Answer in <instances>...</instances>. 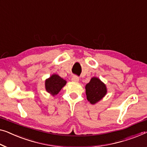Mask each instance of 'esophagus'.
I'll return each instance as SVG.
<instances>
[{"mask_svg": "<svg viewBox=\"0 0 147 147\" xmlns=\"http://www.w3.org/2000/svg\"><path fill=\"white\" fill-rule=\"evenodd\" d=\"M71 80L74 82H78V81H79V78H78V76H77L74 75L73 77H72Z\"/></svg>", "mask_w": 147, "mask_h": 147, "instance_id": "34e87169", "label": "esophagus"}]
</instances>
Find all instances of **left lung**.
Wrapping results in <instances>:
<instances>
[{
  "instance_id": "1",
  "label": "left lung",
  "mask_w": 147,
  "mask_h": 147,
  "mask_svg": "<svg viewBox=\"0 0 147 147\" xmlns=\"http://www.w3.org/2000/svg\"><path fill=\"white\" fill-rule=\"evenodd\" d=\"M87 100L92 104L101 100L106 96L107 88L104 83L98 78L93 77L85 86Z\"/></svg>"
}]
</instances>
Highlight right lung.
I'll return each instance as SVG.
<instances>
[{
    "label": "right lung",
    "instance_id": "add662e5",
    "mask_svg": "<svg viewBox=\"0 0 147 147\" xmlns=\"http://www.w3.org/2000/svg\"><path fill=\"white\" fill-rule=\"evenodd\" d=\"M66 83L67 81L57 74H52L45 80V90L52 96H55L59 92L62 88L65 86Z\"/></svg>",
    "mask_w": 147,
    "mask_h": 147
}]
</instances>
